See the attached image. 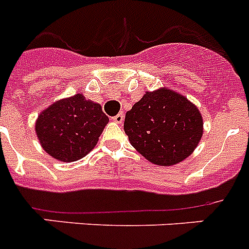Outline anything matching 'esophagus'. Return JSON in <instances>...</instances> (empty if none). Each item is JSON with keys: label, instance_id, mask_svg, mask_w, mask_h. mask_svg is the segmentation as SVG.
I'll list each match as a JSON object with an SVG mask.
<instances>
[{"label": "esophagus", "instance_id": "esophagus-1", "mask_svg": "<svg viewBox=\"0 0 249 249\" xmlns=\"http://www.w3.org/2000/svg\"><path fill=\"white\" fill-rule=\"evenodd\" d=\"M112 121L118 123V124H121V123L124 121V114H123V112H119L118 115H115L114 118H112Z\"/></svg>", "mask_w": 249, "mask_h": 249}]
</instances>
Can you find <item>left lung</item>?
<instances>
[{
  "mask_svg": "<svg viewBox=\"0 0 249 249\" xmlns=\"http://www.w3.org/2000/svg\"><path fill=\"white\" fill-rule=\"evenodd\" d=\"M124 130L142 156L156 165L170 166L195 151L203 123L195 105L162 88L145 93L126 112Z\"/></svg>",
  "mask_w": 249,
  "mask_h": 249,
  "instance_id": "obj_1",
  "label": "left lung"
}]
</instances>
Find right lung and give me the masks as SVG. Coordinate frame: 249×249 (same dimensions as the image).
I'll return each instance as SVG.
<instances>
[{"label": "right lung", "mask_w": 249, "mask_h": 249, "mask_svg": "<svg viewBox=\"0 0 249 249\" xmlns=\"http://www.w3.org/2000/svg\"><path fill=\"white\" fill-rule=\"evenodd\" d=\"M107 123L100 105L76 94L46 108L38 116L36 131L50 156L71 162L94 148Z\"/></svg>", "instance_id": "obj_1"}]
</instances>
